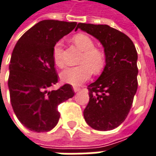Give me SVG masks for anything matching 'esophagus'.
<instances>
[{"label": "esophagus", "mask_w": 156, "mask_h": 156, "mask_svg": "<svg viewBox=\"0 0 156 156\" xmlns=\"http://www.w3.org/2000/svg\"><path fill=\"white\" fill-rule=\"evenodd\" d=\"M79 90H80V88H79V87H76V86L73 87V91H74V92H78Z\"/></svg>", "instance_id": "1"}]
</instances>
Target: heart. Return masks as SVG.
Here are the masks:
<instances>
[{"label": "heart", "mask_w": 156, "mask_h": 156, "mask_svg": "<svg viewBox=\"0 0 156 156\" xmlns=\"http://www.w3.org/2000/svg\"><path fill=\"white\" fill-rule=\"evenodd\" d=\"M73 42L83 51L78 67H67L61 73V79L64 83L72 85H80L87 81L92 74L100 73L105 63V54L101 48L94 47L93 40L84 34H78L73 37ZM52 57L55 64L59 67H63L62 43H55L53 47Z\"/></svg>", "instance_id": "obj_1"}]
</instances>
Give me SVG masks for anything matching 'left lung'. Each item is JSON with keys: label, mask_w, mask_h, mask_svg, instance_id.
Masks as SVG:
<instances>
[{"label": "left lung", "mask_w": 156, "mask_h": 156, "mask_svg": "<svg viewBox=\"0 0 156 156\" xmlns=\"http://www.w3.org/2000/svg\"><path fill=\"white\" fill-rule=\"evenodd\" d=\"M78 29L96 38L105 54L102 73L88 85L89 101L83 111L84 119L95 130H112L126 119L137 92L136 48L129 37L108 25L80 23Z\"/></svg>", "instance_id": "1"}]
</instances>
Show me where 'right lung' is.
<instances>
[{
  "label": "right lung",
  "instance_id": "1",
  "mask_svg": "<svg viewBox=\"0 0 156 156\" xmlns=\"http://www.w3.org/2000/svg\"><path fill=\"white\" fill-rule=\"evenodd\" d=\"M76 22L43 20L18 40L9 65L8 89L17 119L33 132L51 131L60 118L57 106L74 95L70 84L48 90L58 82L53 47L73 30Z\"/></svg>",
  "mask_w": 156,
  "mask_h": 156
}]
</instances>
